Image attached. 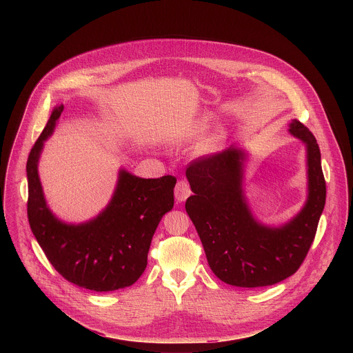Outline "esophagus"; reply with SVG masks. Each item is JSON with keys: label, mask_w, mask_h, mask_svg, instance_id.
<instances>
[{"label": "esophagus", "mask_w": 353, "mask_h": 353, "mask_svg": "<svg viewBox=\"0 0 353 353\" xmlns=\"http://www.w3.org/2000/svg\"><path fill=\"white\" fill-rule=\"evenodd\" d=\"M190 194H191L190 184L185 180L177 181L176 188H174V196H176V199L179 201V203H183V201H185L190 196Z\"/></svg>", "instance_id": "esophagus-1"}]
</instances>
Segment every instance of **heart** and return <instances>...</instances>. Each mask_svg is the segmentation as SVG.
I'll return each mask as SVG.
<instances>
[{
    "instance_id": "obj_1",
    "label": "heart",
    "mask_w": 353,
    "mask_h": 353,
    "mask_svg": "<svg viewBox=\"0 0 353 353\" xmlns=\"http://www.w3.org/2000/svg\"><path fill=\"white\" fill-rule=\"evenodd\" d=\"M211 121L210 116H204V117H199L191 123H187L185 125L180 127L176 134H174V142L176 143H184L188 141H192L195 138H198L201 134H204V131L208 128ZM226 137V132L223 130H218L215 131L212 135H210V138H207L203 143V150L205 152H210V150L216 149L218 146L222 145L223 139Z\"/></svg>"
}]
</instances>
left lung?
I'll use <instances>...</instances> for the list:
<instances>
[{"label": "left lung", "instance_id": "8db88e82", "mask_svg": "<svg viewBox=\"0 0 353 353\" xmlns=\"http://www.w3.org/2000/svg\"><path fill=\"white\" fill-rule=\"evenodd\" d=\"M290 135L306 145L307 199L289 222L267 226L251 212L243 190L247 152L230 146L198 158L185 170L191 191L185 211L212 272L225 283L260 288L293 275L305 261L325 205V180L314 135L292 120Z\"/></svg>", "mask_w": 353, "mask_h": 353}]
</instances>
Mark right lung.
I'll return each mask as SVG.
<instances>
[{
	"label": "right lung",
	"instance_id": "1",
	"mask_svg": "<svg viewBox=\"0 0 353 353\" xmlns=\"http://www.w3.org/2000/svg\"><path fill=\"white\" fill-rule=\"evenodd\" d=\"M64 106H56L26 163L28 219L47 260L68 282L94 292L131 286L148 264V251L162 216L172 211L174 176L142 179L120 169L108 207L83 223H67L50 211L37 165Z\"/></svg>",
	"mask_w": 353,
	"mask_h": 353
}]
</instances>
